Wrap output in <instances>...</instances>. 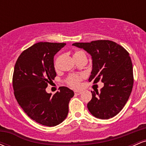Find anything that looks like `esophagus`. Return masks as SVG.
<instances>
[{
  "label": "esophagus",
  "instance_id": "1",
  "mask_svg": "<svg viewBox=\"0 0 146 146\" xmlns=\"http://www.w3.org/2000/svg\"><path fill=\"white\" fill-rule=\"evenodd\" d=\"M75 95H80L82 93V92L81 91H80V90H75Z\"/></svg>",
  "mask_w": 146,
  "mask_h": 146
}]
</instances>
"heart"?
<instances>
[{
	"label": "heart",
	"mask_w": 146,
	"mask_h": 146,
	"mask_svg": "<svg viewBox=\"0 0 146 146\" xmlns=\"http://www.w3.org/2000/svg\"><path fill=\"white\" fill-rule=\"evenodd\" d=\"M80 54H85L83 51H77L75 53L74 55H80ZM82 78L80 76L76 75H72L68 78L67 82L70 86L73 87V88H78L80 86V82H81Z\"/></svg>",
	"instance_id": "obj_1"
}]
</instances>
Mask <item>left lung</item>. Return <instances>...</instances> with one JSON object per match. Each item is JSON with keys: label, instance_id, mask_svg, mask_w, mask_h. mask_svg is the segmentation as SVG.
Here are the masks:
<instances>
[{"label": "left lung", "instance_id": "left-lung-1", "mask_svg": "<svg viewBox=\"0 0 146 146\" xmlns=\"http://www.w3.org/2000/svg\"><path fill=\"white\" fill-rule=\"evenodd\" d=\"M83 48L92 58V71L88 81L101 80L104 86L101 93L91 91L87 108L93 116L108 119L121 111L128 101L133 86L132 63L128 52L110 40L73 43Z\"/></svg>", "mask_w": 146, "mask_h": 146}]
</instances>
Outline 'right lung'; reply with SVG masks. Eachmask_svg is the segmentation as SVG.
Returning <instances> with one entry per match:
<instances>
[{"label":"right lung","mask_w":146,"mask_h":146,"mask_svg":"<svg viewBox=\"0 0 146 146\" xmlns=\"http://www.w3.org/2000/svg\"><path fill=\"white\" fill-rule=\"evenodd\" d=\"M65 43L38 42L25 50L14 66L13 88L18 103L37 123L56 126L67 117L68 103L74 92L60 87L54 95L46 88L56 76L53 58Z\"/></svg>","instance_id":"obj_1"}]
</instances>
